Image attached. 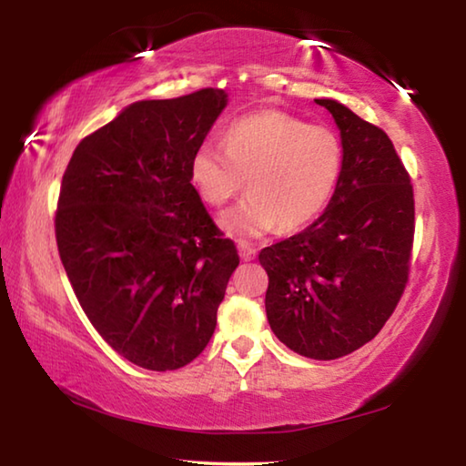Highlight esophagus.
Masks as SVG:
<instances>
[{
    "label": "esophagus",
    "mask_w": 466,
    "mask_h": 466,
    "mask_svg": "<svg viewBox=\"0 0 466 466\" xmlns=\"http://www.w3.org/2000/svg\"><path fill=\"white\" fill-rule=\"evenodd\" d=\"M238 250H240V257H242V261H252V258H255V255H257V248L255 247H250L248 242H238Z\"/></svg>",
    "instance_id": "34e87169"
}]
</instances>
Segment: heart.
I'll use <instances>...</instances> for the list:
<instances>
[{"label":"heart","mask_w":466,"mask_h":466,"mask_svg":"<svg viewBox=\"0 0 466 466\" xmlns=\"http://www.w3.org/2000/svg\"><path fill=\"white\" fill-rule=\"evenodd\" d=\"M345 164L341 136L278 108L234 121L224 147L203 141L188 162V178L201 199L222 208L247 187L250 197L224 216L228 232L258 236L281 226L310 224L339 187Z\"/></svg>","instance_id":"obj_1"}]
</instances>
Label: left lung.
Masks as SVG:
<instances>
[{
  "mask_svg": "<svg viewBox=\"0 0 466 466\" xmlns=\"http://www.w3.org/2000/svg\"><path fill=\"white\" fill-rule=\"evenodd\" d=\"M343 175L322 216L261 250L265 310L281 343L304 358L337 360L380 333L411 271L415 199L390 137L335 100Z\"/></svg>",
  "mask_w": 466,
  "mask_h": 466,
  "instance_id": "left-lung-1",
  "label": "left lung"
}]
</instances>
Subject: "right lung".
Returning a JSON list of instances; mask_svg holds the SVG:
<instances>
[{
    "label": "right lung",
    "instance_id": "right-lung-1",
    "mask_svg": "<svg viewBox=\"0 0 466 466\" xmlns=\"http://www.w3.org/2000/svg\"><path fill=\"white\" fill-rule=\"evenodd\" d=\"M224 106L219 88L133 102L77 144L61 180L55 238L74 294L139 368L167 372L199 356L240 263L188 178Z\"/></svg>",
    "mask_w": 466,
    "mask_h": 466
}]
</instances>
